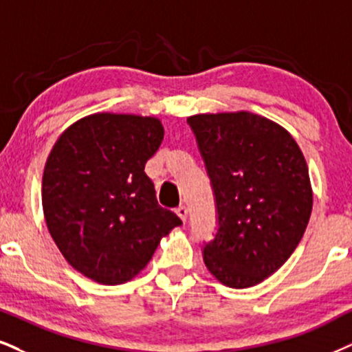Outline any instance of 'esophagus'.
Returning <instances> with one entry per match:
<instances>
[{
	"instance_id": "1",
	"label": "esophagus",
	"mask_w": 352,
	"mask_h": 352,
	"mask_svg": "<svg viewBox=\"0 0 352 352\" xmlns=\"http://www.w3.org/2000/svg\"><path fill=\"white\" fill-rule=\"evenodd\" d=\"M176 214H177V217H179L181 220H183V222H186V219H188V207L179 206L176 209Z\"/></svg>"
}]
</instances>
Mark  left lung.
<instances>
[{
  "label": "left lung",
  "instance_id": "1",
  "mask_svg": "<svg viewBox=\"0 0 352 352\" xmlns=\"http://www.w3.org/2000/svg\"><path fill=\"white\" fill-rule=\"evenodd\" d=\"M188 124L214 190L217 232L202 256L222 284H259L290 258L311 214L309 166L292 135L251 112Z\"/></svg>",
  "mask_w": 352,
  "mask_h": 352
}]
</instances>
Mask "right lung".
<instances>
[{
  "label": "right lung",
  "instance_id": "right-lung-1",
  "mask_svg": "<svg viewBox=\"0 0 352 352\" xmlns=\"http://www.w3.org/2000/svg\"><path fill=\"white\" fill-rule=\"evenodd\" d=\"M155 117L94 114L60 135L43 169L42 207L54 241L76 271L116 285L148 264L183 225L156 201L145 164L163 142Z\"/></svg>",
  "mask_w": 352,
  "mask_h": 352
}]
</instances>
